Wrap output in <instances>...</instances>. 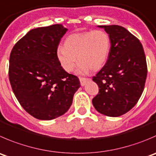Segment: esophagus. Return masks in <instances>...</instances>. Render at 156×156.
<instances>
[{
	"label": "esophagus",
	"instance_id": "34e87169",
	"mask_svg": "<svg viewBox=\"0 0 156 156\" xmlns=\"http://www.w3.org/2000/svg\"><path fill=\"white\" fill-rule=\"evenodd\" d=\"M79 80H80V83H81V86H84L86 84V83H87V81L89 80V78H82V77H80Z\"/></svg>",
	"mask_w": 156,
	"mask_h": 156
}]
</instances>
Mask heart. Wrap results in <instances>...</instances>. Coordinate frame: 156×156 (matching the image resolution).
Listing matches in <instances>:
<instances>
[{"instance_id": "obj_1", "label": "heart", "mask_w": 156, "mask_h": 156, "mask_svg": "<svg viewBox=\"0 0 156 156\" xmlns=\"http://www.w3.org/2000/svg\"><path fill=\"white\" fill-rule=\"evenodd\" d=\"M110 46V36L104 30L75 33L66 39L64 47L59 46L57 49V59L67 72L73 70L77 58L80 62L77 69L78 73H86L90 69L98 71L107 62Z\"/></svg>"}]
</instances>
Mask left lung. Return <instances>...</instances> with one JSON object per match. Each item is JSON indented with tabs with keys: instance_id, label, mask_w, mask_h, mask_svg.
I'll return each instance as SVG.
<instances>
[{
	"instance_id": "left-lung-1",
	"label": "left lung",
	"mask_w": 156,
	"mask_h": 156,
	"mask_svg": "<svg viewBox=\"0 0 156 156\" xmlns=\"http://www.w3.org/2000/svg\"><path fill=\"white\" fill-rule=\"evenodd\" d=\"M110 38V52L93 81L99 93L92 100L97 111L108 116H121L138 102L144 90L147 65L140 40L118 25L98 26Z\"/></svg>"
}]
</instances>
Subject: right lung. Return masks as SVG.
<instances>
[{"label":"right lung","instance_id":"add662e5","mask_svg":"<svg viewBox=\"0 0 156 156\" xmlns=\"http://www.w3.org/2000/svg\"><path fill=\"white\" fill-rule=\"evenodd\" d=\"M68 29L62 24L33 29L14 45L9 79L23 108L39 120H50L69 110L80 87L57 59L56 50Z\"/></svg>","mask_w":156,"mask_h":156}]
</instances>
